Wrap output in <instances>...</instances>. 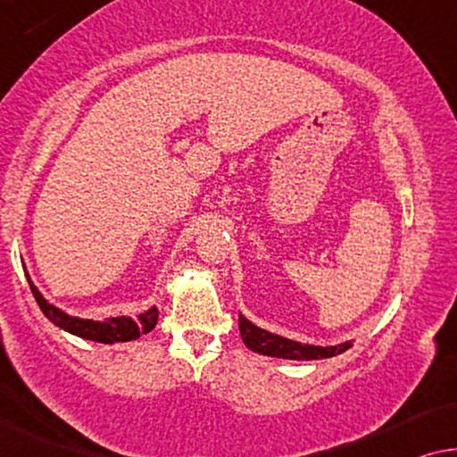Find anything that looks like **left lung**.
I'll return each instance as SVG.
<instances>
[{"label":"left lung","mask_w":457,"mask_h":457,"mask_svg":"<svg viewBox=\"0 0 457 457\" xmlns=\"http://www.w3.org/2000/svg\"><path fill=\"white\" fill-rule=\"evenodd\" d=\"M240 336L242 342L248 350L256 352V354L262 356H271V358H286V360H323V358H331L337 356L352 348V342H342L337 345H311V344H302V342H294V339L281 337L278 333L265 331L261 327H256L254 323L240 314Z\"/></svg>","instance_id":"1"}]
</instances>
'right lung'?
I'll list each match as a JSON object with an SVG mask.
<instances>
[{"label": "right lung", "mask_w": 457, "mask_h": 457, "mask_svg": "<svg viewBox=\"0 0 457 457\" xmlns=\"http://www.w3.org/2000/svg\"><path fill=\"white\" fill-rule=\"evenodd\" d=\"M27 271V267H24ZM27 281L30 286V292H33L37 304L41 306L45 317H47L51 323L60 327V329L72 333L76 337L88 339V342H99V344H120V342H132V339H138L143 333H149L155 329L159 311L157 306H151L149 311L138 314L137 319L132 317H109L105 320H93V319H80L72 317L62 308L51 304L49 300H45V295L38 292V287L33 284L30 275L27 273Z\"/></svg>", "instance_id": "1"}]
</instances>
